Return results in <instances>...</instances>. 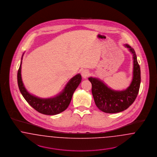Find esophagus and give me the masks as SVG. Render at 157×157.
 Wrapping results in <instances>:
<instances>
[{
    "label": "esophagus",
    "instance_id": "34e87169",
    "mask_svg": "<svg viewBox=\"0 0 157 157\" xmlns=\"http://www.w3.org/2000/svg\"><path fill=\"white\" fill-rule=\"evenodd\" d=\"M81 75L83 78H86L89 75V72L87 70H83L81 72Z\"/></svg>",
    "mask_w": 157,
    "mask_h": 157
}]
</instances>
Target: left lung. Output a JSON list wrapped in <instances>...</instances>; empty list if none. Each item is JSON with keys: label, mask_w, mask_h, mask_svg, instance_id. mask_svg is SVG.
I'll return each instance as SVG.
<instances>
[{"label": "left lung", "mask_w": 157, "mask_h": 157, "mask_svg": "<svg viewBox=\"0 0 157 157\" xmlns=\"http://www.w3.org/2000/svg\"><path fill=\"white\" fill-rule=\"evenodd\" d=\"M124 46L132 55V78L125 90H113L102 80L96 77H90L92 83V93L98 108L102 112L114 113L122 112L134 102L138 94L141 83V70L134 49L128 44Z\"/></svg>", "instance_id": "left-lung-1"}]
</instances>
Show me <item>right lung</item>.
<instances>
[{
  "mask_svg": "<svg viewBox=\"0 0 157 157\" xmlns=\"http://www.w3.org/2000/svg\"><path fill=\"white\" fill-rule=\"evenodd\" d=\"M23 53L21 58L20 67L17 72V83L19 90L25 99L37 112L48 115L60 113L67 109L73 94L81 82L82 77L78 74L72 77L66 84L64 88L54 97L43 98L34 95L26 90L22 79L21 69Z\"/></svg>",
  "mask_w": 157,
  "mask_h": 157,
  "instance_id": "1",
  "label": "right lung"
}]
</instances>
